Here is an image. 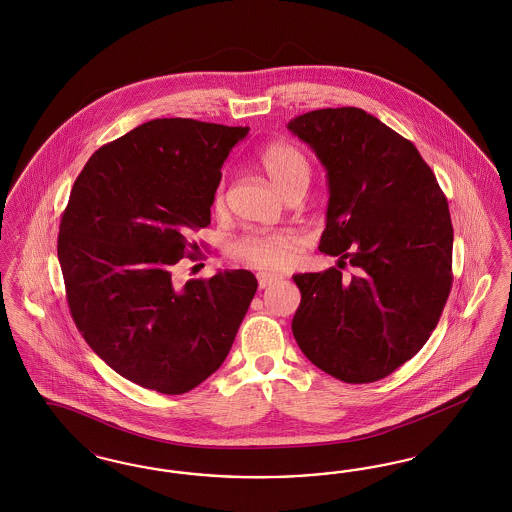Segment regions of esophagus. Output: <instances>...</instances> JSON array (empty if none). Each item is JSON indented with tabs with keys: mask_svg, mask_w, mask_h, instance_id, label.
Returning a JSON list of instances; mask_svg holds the SVG:
<instances>
[{
	"mask_svg": "<svg viewBox=\"0 0 512 512\" xmlns=\"http://www.w3.org/2000/svg\"><path fill=\"white\" fill-rule=\"evenodd\" d=\"M257 280H259V287L265 289V287L274 286L276 282H280V276L276 274H266V272H259L257 274Z\"/></svg>",
	"mask_w": 512,
	"mask_h": 512,
	"instance_id": "obj_1",
	"label": "esophagus"
}]
</instances>
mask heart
I'll use <instances>...</instances> for the list:
<instances>
[{
  "instance_id": "heart-1",
  "label": "heart",
  "mask_w": 512,
  "mask_h": 512,
  "mask_svg": "<svg viewBox=\"0 0 512 512\" xmlns=\"http://www.w3.org/2000/svg\"><path fill=\"white\" fill-rule=\"evenodd\" d=\"M259 165L270 184L286 196L291 190H305L310 181L312 165L307 154L295 144L286 141L266 144L259 154ZM225 181L219 183L213 194V209H225ZM303 238L295 232L246 234L232 244V255L247 265L266 270H284L293 265Z\"/></svg>"
}]
</instances>
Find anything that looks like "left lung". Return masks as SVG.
Here are the masks:
<instances>
[{"instance_id":"obj_1","label":"left lung","mask_w":512,"mask_h":512,"mask_svg":"<svg viewBox=\"0 0 512 512\" xmlns=\"http://www.w3.org/2000/svg\"><path fill=\"white\" fill-rule=\"evenodd\" d=\"M287 129L328 171L318 249L354 266L352 276L335 266L293 276V337L331 377L379 381L423 348L448 301V200L413 143L362 108L312 110Z\"/></svg>"}]
</instances>
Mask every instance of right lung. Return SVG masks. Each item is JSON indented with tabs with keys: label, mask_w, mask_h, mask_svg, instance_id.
I'll use <instances>...</instances> for the list:
<instances>
[{
	"label": "right lung",
	"mask_w": 512,
	"mask_h": 512,
	"mask_svg": "<svg viewBox=\"0 0 512 512\" xmlns=\"http://www.w3.org/2000/svg\"><path fill=\"white\" fill-rule=\"evenodd\" d=\"M249 127L190 118L143 123L101 146L72 186L59 228L70 314L125 379L184 394L221 368L257 278L249 270L173 284L192 230L211 223L221 167Z\"/></svg>",
	"instance_id": "obj_1"
}]
</instances>
